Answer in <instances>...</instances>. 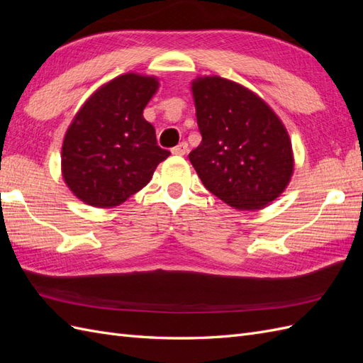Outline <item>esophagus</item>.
I'll use <instances>...</instances> for the list:
<instances>
[{
	"instance_id": "34e87169",
	"label": "esophagus",
	"mask_w": 363,
	"mask_h": 363,
	"mask_svg": "<svg viewBox=\"0 0 363 363\" xmlns=\"http://www.w3.org/2000/svg\"><path fill=\"white\" fill-rule=\"evenodd\" d=\"M186 151H188V144H186V142H180L177 147H174L171 150V152H172V155H175V156H184Z\"/></svg>"
}]
</instances>
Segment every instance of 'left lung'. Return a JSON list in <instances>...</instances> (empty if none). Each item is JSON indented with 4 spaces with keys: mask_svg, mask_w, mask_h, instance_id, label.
<instances>
[{
    "mask_svg": "<svg viewBox=\"0 0 363 363\" xmlns=\"http://www.w3.org/2000/svg\"><path fill=\"white\" fill-rule=\"evenodd\" d=\"M201 144L189 160L206 189L238 211H256L286 188L292 147L286 128L257 95L221 77L192 83Z\"/></svg>",
    "mask_w": 363,
    "mask_h": 363,
    "instance_id": "1",
    "label": "left lung"
}]
</instances>
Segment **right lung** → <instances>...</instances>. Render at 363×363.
I'll list each match as a JSON object with an SVG mask.
<instances>
[{"label":"right lung","instance_id":"add662e5","mask_svg":"<svg viewBox=\"0 0 363 363\" xmlns=\"http://www.w3.org/2000/svg\"><path fill=\"white\" fill-rule=\"evenodd\" d=\"M155 77L125 74L98 89L74 118L62 147L63 179L94 207H115L151 180L171 152L142 116L157 91Z\"/></svg>","mask_w":363,"mask_h":363}]
</instances>
